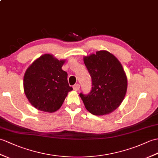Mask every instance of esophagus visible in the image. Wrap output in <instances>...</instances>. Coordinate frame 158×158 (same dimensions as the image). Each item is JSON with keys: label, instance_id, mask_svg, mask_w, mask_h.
<instances>
[{"label": "esophagus", "instance_id": "1", "mask_svg": "<svg viewBox=\"0 0 158 158\" xmlns=\"http://www.w3.org/2000/svg\"><path fill=\"white\" fill-rule=\"evenodd\" d=\"M79 87H80V85L79 84H75V85H73V89H74L75 91H78L79 89Z\"/></svg>", "mask_w": 158, "mask_h": 158}]
</instances>
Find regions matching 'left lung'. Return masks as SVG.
<instances>
[{"mask_svg": "<svg viewBox=\"0 0 158 158\" xmlns=\"http://www.w3.org/2000/svg\"><path fill=\"white\" fill-rule=\"evenodd\" d=\"M83 61L92 80V88L88 95L81 93L79 96L92 114H108L119 107L127 93V77L123 66L106 50L84 56Z\"/></svg>", "mask_w": 158, "mask_h": 158, "instance_id": "obj_1", "label": "left lung"}]
</instances>
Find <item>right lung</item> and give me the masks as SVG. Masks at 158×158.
Returning a JSON list of instances; mask_svg holds the SVG:
<instances>
[{
	"label": "right lung",
	"instance_id": "right-lung-1",
	"mask_svg": "<svg viewBox=\"0 0 158 158\" xmlns=\"http://www.w3.org/2000/svg\"><path fill=\"white\" fill-rule=\"evenodd\" d=\"M65 60L45 54L27 69L23 77L24 92L31 104L40 111L56 112L69 91L67 73L62 69Z\"/></svg>",
	"mask_w": 158,
	"mask_h": 158
}]
</instances>
